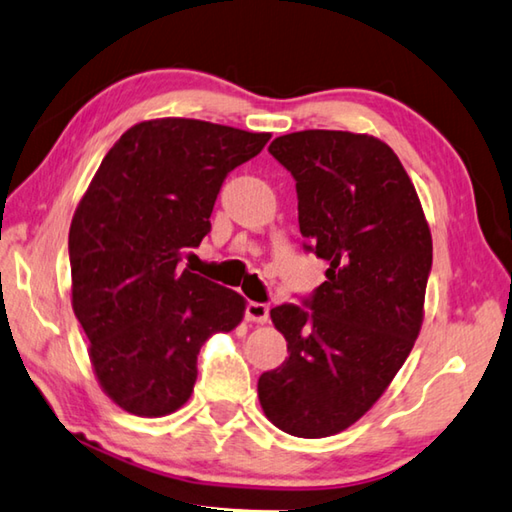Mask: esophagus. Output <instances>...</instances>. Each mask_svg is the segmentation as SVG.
Instances as JSON below:
<instances>
[{
    "instance_id": "34e87169",
    "label": "esophagus",
    "mask_w": 512,
    "mask_h": 512,
    "mask_svg": "<svg viewBox=\"0 0 512 512\" xmlns=\"http://www.w3.org/2000/svg\"><path fill=\"white\" fill-rule=\"evenodd\" d=\"M246 318L250 322L264 324L268 320V306L262 304V302H248L246 304Z\"/></svg>"
}]
</instances>
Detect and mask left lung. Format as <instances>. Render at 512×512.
<instances>
[{"instance_id": "8db88e82", "label": "left lung", "mask_w": 512, "mask_h": 512, "mask_svg": "<svg viewBox=\"0 0 512 512\" xmlns=\"http://www.w3.org/2000/svg\"><path fill=\"white\" fill-rule=\"evenodd\" d=\"M268 152L295 179L304 248L329 268L304 306L271 309L288 358L259 376L257 394L282 432L322 439L356 423L410 356L432 235L405 167L378 138L304 129Z\"/></svg>"}]
</instances>
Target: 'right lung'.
<instances>
[{"instance_id":"right-lung-1","label":"right lung","mask_w":512,"mask_h":512,"mask_svg":"<svg viewBox=\"0 0 512 512\" xmlns=\"http://www.w3.org/2000/svg\"><path fill=\"white\" fill-rule=\"evenodd\" d=\"M268 138L206 120H145L118 138L80 199L69 230L71 304L102 392L125 412L179 410L203 342L244 318V297L179 262L210 232L228 172Z\"/></svg>"}]
</instances>
